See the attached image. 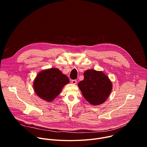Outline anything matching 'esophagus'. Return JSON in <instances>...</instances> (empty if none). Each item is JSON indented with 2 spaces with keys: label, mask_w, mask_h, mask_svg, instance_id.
<instances>
[{
  "label": "esophagus",
  "mask_w": 147,
  "mask_h": 147,
  "mask_svg": "<svg viewBox=\"0 0 147 147\" xmlns=\"http://www.w3.org/2000/svg\"><path fill=\"white\" fill-rule=\"evenodd\" d=\"M71 83L73 84H77V80H71Z\"/></svg>",
  "instance_id": "34e87169"
}]
</instances>
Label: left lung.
<instances>
[{
	"mask_svg": "<svg viewBox=\"0 0 147 147\" xmlns=\"http://www.w3.org/2000/svg\"><path fill=\"white\" fill-rule=\"evenodd\" d=\"M84 78L78 86L85 99L93 105H98L107 100L112 89V82L102 71L87 70Z\"/></svg>",
	"mask_w": 147,
	"mask_h": 147,
	"instance_id": "1",
	"label": "left lung"
}]
</instances>
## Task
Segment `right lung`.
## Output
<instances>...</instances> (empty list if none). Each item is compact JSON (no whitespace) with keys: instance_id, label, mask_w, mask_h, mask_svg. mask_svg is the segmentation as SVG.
I'll use <instances>...</instances> for the list:
<instances>
[{"instance_id":"1","label":"right lung","mask_w":147,"mask_h":147,"mask_svg":"<svg viewBox=\"0 0 147 147\" xmlns=\"http://www.w3.org/2000/svg\"><path fill=\"white\" fill-rule=\"evenodd\" d=\"M69 82L67 76L58 69L51 68L40 72L34 82L36 95L48 102L53 100L66 84Z\"/></svg>"}]
</instances>
